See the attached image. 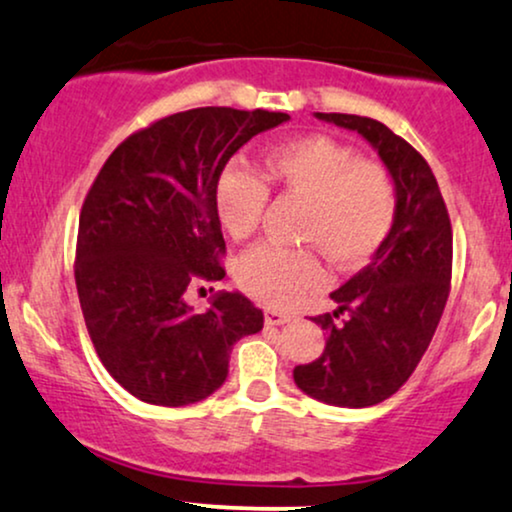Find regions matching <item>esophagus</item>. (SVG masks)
<instances>
[{"instance_id":"esophagus-1","label":"esophagus","mask_w":512,"mask_h":512,"mask_svg":"<svg viewBox=\"0 0 512 512\" xmlns=\"http://www.w3.org/2000/svg\"><path fill=\"white\" fill-rule=\"evenodd\" d=\"M293 319V315H288V312H281V310H274V307H267L264 310V322L269 326H281V324H288Z\"/></svg>"}]
</instances>
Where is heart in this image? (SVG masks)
<instances>
[{
  "label": "heart",
  "mask_w": 512,
  "mask_h": 512,
  "mask_svg": "<svg viewBox=\"0 0 512 512\" xmlns=\"http://www.w3.org/2000/svg\"><path fill=\"white\" fill-rule=\"evenodd\" d=\"M264 176L307 202L300 238L338 267L365 264L389 238L396 186L384 166L360 159L353 147L326 135H305L269 150ZM267 195L260 176L245 166H226L214 188L224 231L236 240L248 238L260 224ZM238 281L252 298L286 307L322 286L324 269L310 250L262 243L240 257Z\"/></svg>",
  "instance_id": "b5f03b06"
}]
</instances>
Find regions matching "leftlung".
Here are the masks:
<instances>
[{"label":"left lung","mask_w":512,"mask_h":512,"mask_svg":"<svg viewBox=\"0 0 512 512\" xmlns=\"http://www.w3.org/2000/svg\"><path fill=\"white\" fill-rule=\"evenodd\" d=\"M355 131L374 147L393 186L396 219L372 262L331 293L334 316L315 317L326 348L293 369L300 391L336 408H369L391 398L432 343L448 300L453 231L439 183L424 157L381 121L355 114H315Z\"/></svg>","instance_id":"left-lung-1"}]
</instances>
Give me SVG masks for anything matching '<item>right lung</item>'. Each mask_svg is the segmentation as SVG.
Wrapping results in <instances>:
<instances>
[{"label": "right lung", "instance_id": "right-lung-1", "mask_svg": "<svg viewBox=\"0 0 512 512\" xmlns=\"http://www.w3.org/2000/svg\"><path fill=\"white\" fill-rule=\"evenodd\" d=\"M288 119L231 107L171 114L123 140L92 183L78 221L80 310L102 365L143 403L181 408L212 396L233 343L262 329V310L243 293H214L197 315L186 291L226 274L221 171Z\"/></svg>", "mask_w": 512, "mask_h": 512}]
</instances>
